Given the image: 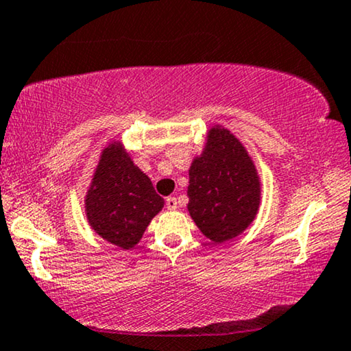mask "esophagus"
<instances>
[{
    "label": "esophagus",
    "mask_w": 351,
    "mask_h": 351,
    "mask_svg": "<svg viewBox=\"0 0 351 351\" xmlns=\"http://www.w3.org/2000/svg\"><path fill=\"white\" fill-rule=\"evenodd\" d=\"M166 208L169 210H176L177 209V199L174 196H169V198L166 199Z\"/></svg>",
    "instance_id": "obj_1"
}]
</instances>
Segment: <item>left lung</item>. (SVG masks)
I'll return each mask as SVG.
<instances>
[{
  "instance_id": "8db88e82",
  "label": "left lung",
  "mask_w": 351,
  "mask_h": 351,
  "mask_svg": "<svg viewBox=\"0 0 351 351\" xmlns=\"http://www.w3.org/2000/svg\"><path fill=\"white\" fill-rule=\"evenodd\" d=\"M189 176V213L204 237L225 243L249 227L261 204V182L246 148L232 132L210 129Z\"/></svg>"
}]
</instances>
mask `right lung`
<instances>
[{"label": "right lung", "mask_w": 351, "mask_h": 351, "mask_svg": "<svg viewBox=\"0 0 351 351\" xmlns=\"http://www.w3.org/2000/svg\"><path fill=\"white\" fill-rule=\"evenodd\" d=\"M162 206L165 199L123 147L105 148L86 195V215L95 233L123 249L136 246Z\"/></svg>", "instance_id": "obj_1"}]
</instances>
